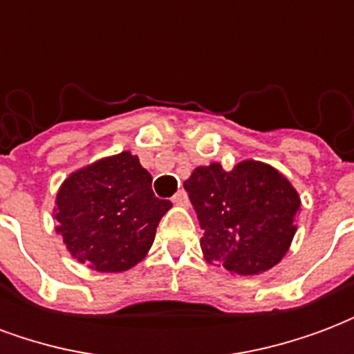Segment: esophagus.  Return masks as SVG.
Instances as JSON below:
<instances>
[{
    "instance_id": "1",
    "label": "esophagus",
    "mask_w": 354,
    "mask_h": 354,
    "mask_svg": "<svg viewBox=\"0 0 354 354\" xmlns=\"http://www.w3.org/2000/svg\"><path fill=\"white\" fill-rule=\"evenodd\" d=\"M172 203H176V205H180V207H185L189 201H187V193L184 192V189H180V192H176V195L172 197Z\"/></svg>"
}]
</instances>
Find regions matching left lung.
<instances>
[{"label": "left lung", "instance_id": "obj_1", "mask_svg": "<svg viewBox=\"0 0 354 354\" xmlns=\"http://www.w3.org/2000/svg\"><path fill=\"white\" fill-rule=\"evenodd\" d=\"M184 187L199 218L208 263L235 274H258L282 260L296 233L299 197L279 170L258 161L193 170Z\"/></svg>", "mask_w": 354, "mask_h": 354}]
</instances>
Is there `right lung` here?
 I'll list each match as a JSON object with an SVG mask.
<instances>
[{
  "label": "right lung",
  "instance_id": "1",
  "mask_svg": "<svg viewBox=\"0 0 354 354\" xmlns=\"http://www.w3.org/2000/svg\"><path fill=\"white\" fill-rule=\"evenodd\" d=\"M57 207V231L73 258L100 273H119L146 256L172 203L155 197L151 174L123 151L73 172Z\"/></svg>",
  "mask_w": 354,
  "mask_h": 354
}]
</instances>
